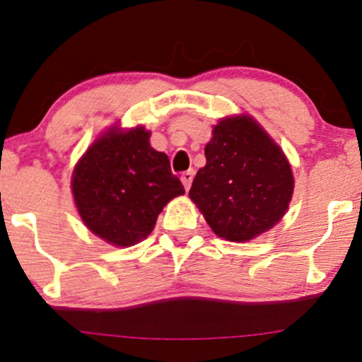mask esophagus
Listing matches in <instances>:
<instances>
[{
    "mask_svg": "<svg viewBox=\"0 0 362 362\" xmlns=\"http://www.w3.org/2000/svg\"><path fill=\"white\" fill-rule=\"evenodd\" d=\"M180 180H182V184H184L185 190H189L190 185H192V180H194V170H189V172L182 173Z\"/></svg>",
    "mask_w": 362,
    "mask_h": 362,
    "instance_id": "obj_1",
    "label": "esophagus"
}]
</instances>
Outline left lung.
<instances>
[{"label":"left lung","instance_id":"left-lung-1","mask_svg":"<svg viewBox=\"0 0 362 362\" xmlns=\"http://www.w3.org/2000/svg\"><path fill=\"white\" fill-rule=\"evenodd\" d=\"M189 197L216 235L248 242L281 221L293 197V170L255 119L231 115L213 127Z\"/></svg>","mask_w":362,"mask_h":362}]
</instances>
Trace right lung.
I'll return each instance as SVG.
<instances>
[{
	"mask_svg": "<svg viewBox=\"0 0 362 362\" xmlns=\"http://www.w3.org/2000/svg\"><path fill=\"white\" fill-rule=\"evenodd\" d=\"M149 136L143 126L115 124L90 144L73 170L78 214L91 233L114 247L143 242L163 207L185 194L168 156L151 148Z\"/></svg>",
	"mask_w": 362,
	"mask_h": 362,
	"instance_id": "1",
	"label": "right lung"
}]
</instances>
